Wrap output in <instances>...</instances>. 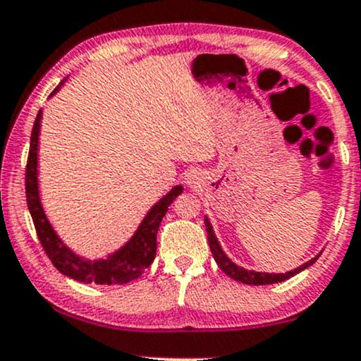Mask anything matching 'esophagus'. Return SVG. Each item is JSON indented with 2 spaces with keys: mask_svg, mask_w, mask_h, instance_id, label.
I'll return each instance as SVG.
<instances>
[{
  "mask_svg": "<svg viewBox=\"0 0 361 361\" xmlns=\"http://www.w3.org/2000/svg\"><path fill=\"white\" fill-rule=\"evenodd\" d=\"M199 173L195 171H189L188 173H185V182H188L189 185H197L199 184Z\"/></svg>",
  "mask_w": 361,
  "mask_h": 361,
  "instance_id": "34e87169",
  "label": "esophagus"
}]
</instances>
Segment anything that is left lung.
<instances>
[{"label": "left lung", "instance_id": "left-lung-1", "mask_svg": "<svg viewBox=\"0 0 361 361\" xmlns=\"http://www.w3.org/2000/svg\"><path fill=\"white\" fill-rule=\"evenodd\" d=\"M204 224H206V231H207L209 247H211V252H212V256H214L217 266H219V268L224 271V273L228 274L229 278H233L234 281H239V283H244V284H252V286H259V284H273V283L286 281V279L293 278V276H295V274L301 273V271H305L306 268H310L311 264H314V261H317L318 257L322 256V252H319V255H317L314 257H311L308 262H305V264L298 266L296 269L288 271V273L274 274V273H261V271L246 269V268H243V266L235 264L234 261H231L229 257H228V255H226V252L222 251L219 239L216 238L214 228H212L211 219H209L207 216H204Z\"/></svg>", "mask_w": 361, "mask_h": 361}]
</instances>
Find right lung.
<instances>
[{
  "label": "right lung",
  "mask_w": 361,
  "mask_h": 361,
  "mask_svg": "<svg viewBox=\"0 0 361 361\" xmlns=\"http://www.w3.org/2000/svg\"><path fill=\"white\" fill-rule=\"evenodd\" d=\"M65 82L66 78L61 80V83L51 92L50 97L56 95ZM42 115L43 110H39L37 118H35L33 130H31L28 166H26V202H28L30 214L33 217L35 229H37L38 239L42 243L44 252H47L53 262V266L61 274L68 276V278L80 283L109 284L110 286V284H126L140 278L144 269L152 264L155 257L160 221L166 216L167 209L173 199L184 190V188L182 185H173L164 197H160L149 209L144 219L140 221L139 228L135 229L132 238L123 246H120L114 252H110L109 256L99 257V259H88V257L77 255L58 235L50 219H48L47 212H44L42 197H39L38 145L39 128H42Z\"/></svg>",
  "instance_id": "right-lung-1"
}]
</instances>
